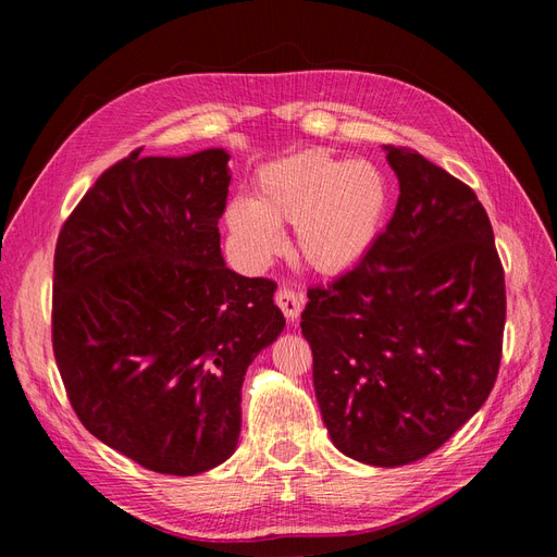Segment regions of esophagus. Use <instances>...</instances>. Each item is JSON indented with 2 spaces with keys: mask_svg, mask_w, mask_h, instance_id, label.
Returning a JSON list of instances; mask_svg holds the SVG:
<instances>
[{
  "mask_svg": "<svg viewBox=\"0 0 557 557\" xmlns=\"http://www.w3.org/2000/svg\"><path fill=\"white\" fill-rule=\"evenodd\" d=\"M276 305L283 311V315L288 320H297L301 313V307H305V297L295 293L293 288H281L276 293Z\"/></svg>",
  "mask_w": 557,
  "mask_h": 557,
  "instance_id": "obj_1",
  "label": "esophagus"
}]
</instances>
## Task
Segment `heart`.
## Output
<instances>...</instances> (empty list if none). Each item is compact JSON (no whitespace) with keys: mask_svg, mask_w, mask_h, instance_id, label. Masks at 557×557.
<instances>
[{"mask_svg":"<svg viewBox=\"0 0 557 557\" xmlns=\"http://www.w3.org/2000/svg\"><path fill=\"white\" fill-rule=\"evenodd\" d=\"M387 205L391 183L376 164L301 150L264 164L252 197L227 205L225 225L250 264L278 256L285 246L278 225H295L301 260L320 274H342L379 239Z\"/></svg>","mask_w":557,"mask_h":557,"instance_id":"b5f03b06","label":"heart"}]
</instances>
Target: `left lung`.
<instances>
[{
  "label": "left lung",
  "instance_id": "8db88e82",
  "mask_svg": "<svg viewBox=\"0 0 557 557\" xmlns=\"http://www.w3.org/2000/svg\"><path fill=\"white\" fill-rule=\"evenodd\" d=\"M383 150L395 213L358 267L309 290L301 334L332 444L399 467L446 444L491 395L507 295L474 190L416 150Z\"/></svg>",
  "mask_w": 557,
  "mask_h": 557
}]
</instances>
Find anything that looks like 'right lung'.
<instances>
[{
  "label": "right lung",
  "mask_w": 557,
  "mask_h": 557,
  "mask_svg": "<svg viewBox=\"0 0 557 557\" xmlns=\"http://www.w3.org/2000/svg\"><path fill=\"white\" fill-rule=\"evenodd\" d=\"M230 153L115 162L55 246L53 350L78 420L158 474L195 476L239 444L248 364L285 327L276 283L227 269Z\"/></svg>",
  "instance_id": "1"
}]
</instances>
